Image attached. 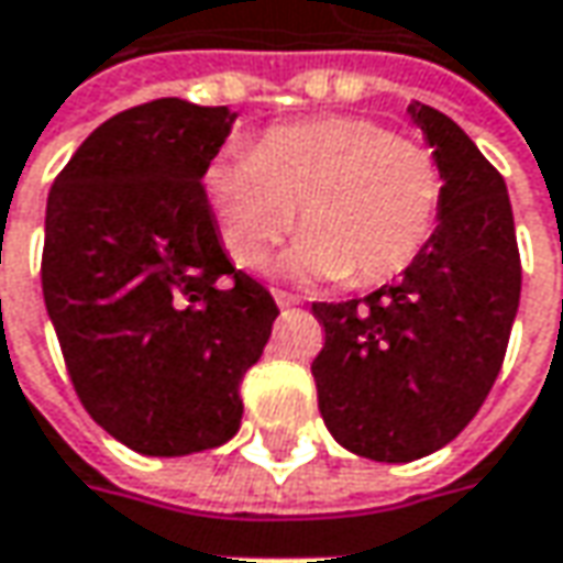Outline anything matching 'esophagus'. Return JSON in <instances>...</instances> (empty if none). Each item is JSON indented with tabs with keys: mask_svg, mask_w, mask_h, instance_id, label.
Returning <instances> with one entry per match:
<instances>
[{
	"mask_svg": "<svg viewBox=\"0 0 563 563\" xmlns=\"http://www.w3.org/2000/svg\"><path fill=\"white\" fill-rule=\"evenodd\" d=\"M275 303H278L282 310H288V307H294V303H297V297L288 291H275Z\"/></svg>",
	"mask_w": 563,
	"mask_h": 563,
	"instance_id": "esophagus-1",
	"label": "esophagus"
}]
</instances>
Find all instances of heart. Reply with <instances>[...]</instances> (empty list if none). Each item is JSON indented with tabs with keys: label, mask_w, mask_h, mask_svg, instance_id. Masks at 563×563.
Here are the masks:
<instances>
[{
	"label": "heart",
	"mask_w": 563,
	"mask_h": 563,
	"mask_svg": "<svg viewBox=\"0 0 563 563\" xmlns=\"http://www.w3.org/2000/svg\"><path fill=\"white\" fill-rule=\"evenodd\" d=\"M206 200L234 263L256 266L300 219L278 269L307 282L378 285L432 241L442 168L429 150L369 119L282 124L250 153L206 168Z\"/></svg>",
	"instance_id": "obj_1"
}]
</instances>
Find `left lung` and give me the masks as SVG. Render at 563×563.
Wrapping results in <instances>:
<instances>
[{
  "instance_id": "obj_1",
  "label": "left lung",
  "mask_w": 563,
  "mask_h": 563,
  "mask_svg": "<svg viewBox=\"0 0 563 563\" xmlns=\"http://www.w3.org/2000/svg\"><path fill=\"white\" fill-rule=\"evenodd\" d=\"M442 168L439 225L400 282L313 303L319 413L335 442L378 464H410L454 442L492 391L520 307V253L505 178L432 106L410 102Z\"/></svg>"
}]
</instances>
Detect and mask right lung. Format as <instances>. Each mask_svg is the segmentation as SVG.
Masks as SVG:
<instances>
[{
  "label": "right lung",
  "mask_w": 563,
  "mask_h": 563,
  "mask_svg": "<svg viewBox=\"0 0 563 563\" xmlns=\"http://www.w3.org/2000/svg\"><path fill=\"white\" fill-rule=\"evenodd\" d=\"M231 121L228 106L178 97L134 106L77 146L46 200L43 300L68 376L87 413L146 457L241 429L238 385L278 316L231 266L200 185Z\"/></svg>",
  "instance_id": "obj_1"
}]
</instances>
